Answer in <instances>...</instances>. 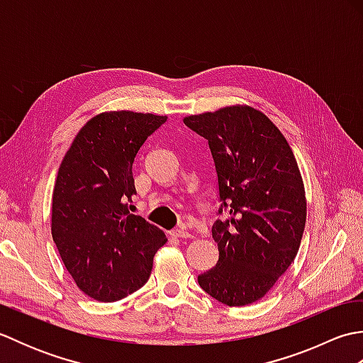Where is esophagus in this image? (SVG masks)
Masks as SVG:
<instances>
[{
	"label": "esophagus",
	"mask_w": 363,
	"mask_h": 363,
	"mask_svg": "<svg viewBox=\"0 0 363 363\" xmlns=\"http://www.w3.org/2000/svg\"><path fill=\"white\" fill-rule=\"evenodd\" d=\"M169 235H172V237H181V238H189V237H191V234L189 233V230L184 229V228H176V229H173L172 233H169Z\"/></svg>",
	"instance_id": "esophagus-1"
}]
</instances>
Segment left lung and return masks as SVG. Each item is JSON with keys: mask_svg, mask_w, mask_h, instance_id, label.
I'll return each mask as SVG.
<instances>
[{"mask_svg": "<svg viewBox=\"0 0 363 363\" xmlns=\"http://www.w3.org/2000/svg\"><path fill=\"white\" fill-rule=\"evenodd\" d=\"M184 123L209 142L220 213L229 212L212 226L217 265L198 282L226 306L256 303L287 272L303 238L307 203L295 154L274 123L246 104L189 115Z\"/></svg>", "mask_w": 363, "mask_h": 363, "instance_id": "left-lung-1", "label": "left lung"}]
</instances>
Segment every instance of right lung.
<instances>
[{
	"label": "right lung",
	"mask_w": 363,
	"mask_h": 363,
	"mask_svg": "<svg viewBox=\"0 0 363 363\" xmlns=\"http://www.w3.org/2000/svg\"><path fill=\"white\" fill-rule=\"evenodd\" d=\"M167 115L101 112L90 118L59 167L52 190L51 235L82 293L113 303L148 281L164 230L130 213L133 164Z\"/></svg>",
	"instance_id": "add662e5"
}]
</instances>
